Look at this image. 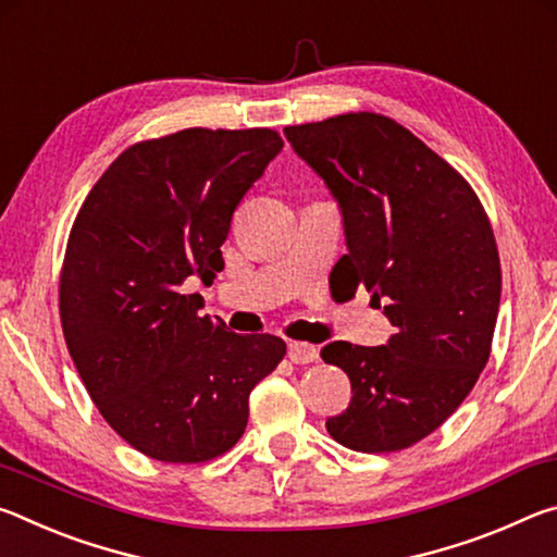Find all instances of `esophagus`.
<instances>
[{
    "label": "esophagus",
    "instance_id": "obj_1",
    "mask_svg": "<svg viewBox=\"0 0 557 557\" xmlns=\"http://www.w3.org/2000/svg\"><path fill=\"white\" fill-rule=\"evenodd\" d=\"M287 356H289V361H292V363L305 366V363H312V361H317L319 351H317V346H312V344H305V342H292V344L287 346Z\"/></svg>",
    "mask_w": 557,
    "mask_h": 557
}]
</instances>
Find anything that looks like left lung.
Returning <instances> with one entry per match:
<instances>
[{
  "label": "left lung",
  "instance_id": "obj_1",
  "mask_svg": "<svg viewBox=\"0 0 557 557\" xmlns=\"http://www.w3.org/2000/svg\"><path fill=\"white\" fill-rule=\"evenodd\" d=\"M344 213L348 287L383 301L385 346L334 342L324 363L354 398L326 420L338 445L388 455L432 435L479 381L492 354L502 260L482 201L455 166L379 112L285 127Z\"/></svg>",
  "mask_w": 557,
  "mask_h": 557
}]
</instances>
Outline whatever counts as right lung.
<instances>
[{
  "instance_id": "obj_1",
  "label": "right lung",
  "mask_w": 557,
  "mask_h": 557,
  "mask_svg": "<svg viewBox=\"0 0 557 557\" xmlns=\"http://www.w3.org/2000/svg\"><path fill=\"white\" fill-rule=\"evenodd\" d=\"M282 149L270 127H188L127 147L83 201L59 312L92 403L143 455L201 465L248 425L250 391L287 344L201 317L184 282L223 270L233 211Z\"/></svg>"
}]
</instances>
